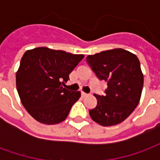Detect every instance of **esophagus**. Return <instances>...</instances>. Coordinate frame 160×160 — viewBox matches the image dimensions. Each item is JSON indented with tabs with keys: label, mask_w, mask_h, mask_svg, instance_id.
Returning a JSON list of instances; mask_svg holds the SVG:
<instances>
[{
	"label": "esophagus",
	"mask_w": 160,
	"mask_h": 160,
	"mask_svg": "<svg viewBox=\"0 0 160 160\" xmlns=\"http://www.w3.org/2000/svg\"><path fill=\"white\" fill-rule=\"evenodd\" d=\"M87 95H88V94L86 93V92H81V96H82V97H83V98L87 97Z\"/></svg>",
	"instance_id": "34e87169"
}]
</instances>
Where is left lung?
<instances>
[{
    "label": "left lung",
    "instance_id": "8db88e82",
    "mask_svg": "<svg viewBox=\"0 0 160 160\" xmlns=\"http://www.w3.org/2000/svg\"><path fill=\"white\" fill-rule=\"evenodd\" d=\"M98 79L107 82L104 96L94 94L97 106L89 111L92 119L104 127L123 122L140 102L143 73L138 57L123 49H113L87 56Z\"/></svg>",
    "mask_w": 160,
    "mask_h": 160
}]
</instances>
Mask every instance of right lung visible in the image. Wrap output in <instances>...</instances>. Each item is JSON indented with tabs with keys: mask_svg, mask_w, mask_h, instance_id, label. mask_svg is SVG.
Masks as SVG:
<instances>
[{
	"mask_svg": "<svg viewBox=\"0 0 160 160\" xmlns=\"http://www.w3.org/2000/svg\"><path fill=\"white\" fill-rule=\"evenodd\" d=\"M84 58L63 50L38 47L26 50L16 73V87L23 106L35 120L43 124L62 122L80 92H72L62 85Z\"/></svg>",
	"mask_w": 160,
	"mask_h": 160,
	"instance_id": "1",
	"label": "right lung"
}]
</instances>
